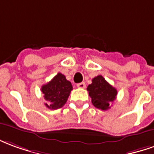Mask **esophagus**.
Wrapping results in <instances>:
<instances>
[{
    "label": "esophagus",
    "instance_id": "1",
    "mask_svg": "<svg viewBox=\"0 0 154 154\" xmlns=\"http://www.w3.org/2000/svg\"><path fill=\"white\" fill-rule=\"evenodd\" d=\"M85 83H84V82H81V83H79V84H78L77 85V87L78 88H79V89H85Z\"/></svg>",
    "mask_w": 154,
    "mask_h": 154
}]
</instances>
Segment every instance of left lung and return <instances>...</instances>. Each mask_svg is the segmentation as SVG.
Instances as JSON below:
<instances>
[{"label": "left lung", "instance_id": "left-lung-1", "mask_svg": "<svg viewBox=\"0 0 154 154\" xmlns=\"http://www.w3.org/2000/svg\"><path fill=\"white\" fill-rule=\"evenodd\" d=\"M94 106L102 110L110 109L117 96V89L109 85L102 75H98L92 79V84L87 87Z\"/></svg>", "mask_w": 154, "mask_h": 154}]
</instances>
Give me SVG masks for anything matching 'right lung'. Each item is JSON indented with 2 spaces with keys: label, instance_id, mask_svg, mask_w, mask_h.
Wrapping results in <instances>:
<instances>
[{
  "label": "right lung",
  "instance_id": "obj_1",
  "mask_svg": "<svg viewBox=\"0 0 154 154\" xmlns=\"http://www.w3.org/2000/svg\"><path fill=\"white\" fill-rule=\"evenodd\" d=\"M73 89L71 83L66 79L61 73H58L50 82L41 87V92L44 94L47 103L45 105L51 109L62 108L68 100L69 95Z\"/></svg>",
  "mask_w": 154,
  "mask_h": 154
}]
</instances>
